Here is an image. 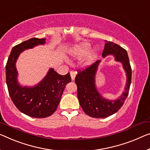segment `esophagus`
<instances>
[{
  "mask_svg": "<svg viewBox=\"0 0 150 150\" xmlns=\"http://www.w3.org/2000/svg\"><path fill=\"white\" fill-rule=\"evenodd\" d=\"M76 76V72L75 71H71L70 72V76L71 78H72V80H74Z\"/></svg>",
  "mask_w": 150,
  "mask_h": 150,
  "instance_id": "obj_1",
  "label": "esophagus"
}]
</instances>
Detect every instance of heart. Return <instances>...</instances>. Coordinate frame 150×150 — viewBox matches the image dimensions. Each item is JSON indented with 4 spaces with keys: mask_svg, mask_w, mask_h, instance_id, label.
I'll return each instance as SVG.
<instances>
[{
    "mask_svg": "<svg viewBox=\"0 0 150 150\" xmlns=\"http://www.w3.org/2000/svg\"><path fill=\"white\" fill-rule=\"evenodd\" d=\"M91 47V45L89 43L84 42L80 44L76 45L74 49L72 54L74 56L77 57H81L86 54ZM98 52L96 49H93L90 51L85 59V64L86 66H90L93 64L95 62L96 57H97Z\"/></svg>",
    "mask_w": 150,
    "mask_h": 150,
    "instance_id": "b5f03b06",
    "label": "heart"
}]
</instances>
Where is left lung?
Returning <instances> with one entry per match:
<instances>
[{
    "instance_id": "1",
    "label": "left lung",
    "mask_w": 150,
    "mask_h": 150,
    "mask_svg": "<svg viewBox=\"0 0 150 150\" xmlns=\"http://www.w3.org/2000/svg\"><path fill=\"white\" fill-rule=\"evenodd\" d=\"M105 42L102 56L106 57L112 55L115 61L120 62L125 72L127 81L121 96L115 100H109L103 97L96 88L95 78L100 60L96 61L86 70L78 72L75 78L78 100L85 113L94 118H105L118 111L128 95L131 82V68L127 52L116 43L107 41Z\"/></svg>"
}]
</instances>
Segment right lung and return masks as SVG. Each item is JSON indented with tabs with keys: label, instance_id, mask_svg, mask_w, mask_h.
<instances>
[{
	"label": "right lung",
	"instance_id": "right-lung-1",
	"mask_svg": "<svg viewBox=\"0 0 150 150\" xmlns=\"http://www.w3.org/2000/svg\"><path fill=\"white\" fill-rule=\"evenodd\" d=\"M45 43V38H34L15 45L6 65V81L11 100L21 112L35 118H45L56 111L66 85L71 82L70 73L62 76L54 68H50L34 86H23L18 82L16 62L19 55L25 50Z\"/></svg>",
	"mask_w": 150,
	"mask_h": 150
}]
</instances>
